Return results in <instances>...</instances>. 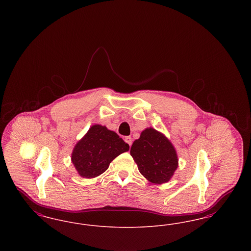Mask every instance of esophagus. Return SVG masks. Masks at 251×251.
Wrapping results in <instances>:
<instances>
[{
	"instance_id": "1",
	"label": "esophagus",
	"mask_w": 251,
	"mask_h": 251,
	"mask_svg": "<svg viewBox=\"0 0 251 251\" xmlns=\"http://www.w3.org/2000/svg\"><path fill=\"white\" fill-rule=\"evenodd\" d=\"M124 140H125V142H126V143L128 144V145L131 147V143H132V142H131V136H126V137L124 138Z\"/></svg>"
}]
</instances>
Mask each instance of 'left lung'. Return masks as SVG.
Masks as SVG:
<instances>
[{"label": "left lung", "mask_w": 251, "mask_h": 251, "mask_svg": "<svg viewBox=\"0 0 251 251\" xmlns=\"http://www.w3.org/2000/svg\"><path fill=\"white\" fill-rule=\"evenodd\" d=\"M131 155L139 172L151 183L167 182L178 167V155L172 143L153 128L145 129L131 147Z\"/></svg>", "instance_id": "obj_1"}]
</instances>
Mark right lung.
<instances>
[{
    "label": "right lung",
    "instance_id": "add662e5",
    "mask_svg": "<svg viewBox=\"0 0 251 251\" xmlns=\"http://www.w3.org/2000/svg\"><path fill=\"white\" fill-rule=\"evenodd\" d=\"M129 148L118 133L95 124L75 145L72 164L81 177L92 179L106 171L110 163Z\"/></svg>",
    "mask_w": 251,
    "mask_h": 251
}]
</instances>
